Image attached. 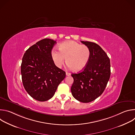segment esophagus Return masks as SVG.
<instances>
[{
  "instance_id": "34e87169",
  "label": "esophagus",
  "mask_w": 135,
  "mask_h": 135,
  "mask_svg": "<svg viewBox=\"0 0 135 135\" xmlns=\"http://www.w3.org/2000/svg\"><path fill=\"white\" fill-rule=\"evenodd\" d=\"M66 75H67V76H70V75H71V74H70V73H68V72H66Z\"/></svg>"
}]
</instances>
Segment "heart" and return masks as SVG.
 Here are the masks:
<instances>
[{
  "label": "heart",
  "mask_w": 135,
  "mask_h": 135,
  "mask_svg": "<svg viewBox=\"0 0 135 135\" xmlns=\"http://www.w3.org/2000/svg\"><path fill=\"white\" fill-rule=\"evenodd\" d=\"M59 51L53 49L51 56L54 65L61 68L66 62L69 68L75 71L83 70L87 66L91 56V51L88 46L75 42L67 41L59 45Z\"/></svg>",
  "instance_id": "obj_1"
}]
</instances>
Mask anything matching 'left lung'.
<instances>
[{"instance_id": "8db88e82", "label": "left lung", "mask_w": 135, "mask_h": 135, "mask_svg": "<svg viewBox=\"0 0 135 135\" xmlns=\"http://www.w3.org/2000/svg\"><path fill=\"white\" fill-rule=\"evenodd\" d=\"M81 42L89 47L91 56L82 72L71 74L74 82L71 92L76 100L87 103L103 93L110 78V64L108 56L99 45L88 41Z\"/></svg>"}]
</instances>
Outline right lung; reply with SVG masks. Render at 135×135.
<instances>
[{"label": "right lung", "mask_w": 135, "mask_h": 135, "mask_svg": "<svg viewBox=\"0 0 135 135\" xmlns=\"http://www.w3.org/2000/svg\"><path fill=\"white\" fill-rule=\"evenodd\" d=\"M56 43L45 38L30 47L23 56L21 73L23 86L32 98L40 102L50 99L65 78L66 73L53 63L51 52Z\"/></svg>", "instance_id": "add662e5"}]
</instances>
